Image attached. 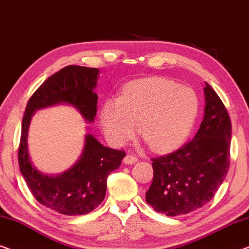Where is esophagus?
<instances>
[{
    "instance_id": "obj_1",
    "label": "esophagus",
    "mask_w": 249,
    "mask_h": 249,
    "mask_svg": "<svg viewBox=\"0 0 249 249\" xmlns=\"http://www.w3.org/2000/svg\"><path fill=\"white\" fill-rule=\"evenodd\" d=\"M136 161H138V158H136L134 155H132V153H127V155L124 157V162L126 164H132L136 162Z\"/></svg>"
}]
</instances>
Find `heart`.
Here are the masks:
<instances>
[{"label": "heart", "mask_w": 249, "mask_h": 249, "mask_svg": "<svg viewBox=\"0 0 249 249\" xmlns=\"http://www.w3.org/2000/svg\"><path fill=\"white\" fill-rule=\"evenodd\" d=\"M198 101L187 87L163 79H146L126 87L121 99L106 101L100 118L104 132L115 144H123L139 132L157 151L177 146L190 133Z\"/></svg>", "instance_id": "1"}]
</instances>
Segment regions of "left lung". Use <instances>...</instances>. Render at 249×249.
I'll return each mask as SVG.
<instances>
[{
  "mask_svg": "<svg viewBox=\"0 0 249 249\" xmlns=\"http://www.w3.org/2000/svg\"><path fill=\"white\" fill-rule=\"evenodd\" d=\"M205 110L193 140L152 158L153 180L145 199L168 216L187 214L211 201L230 166L231 121L218 93L206 83Z\"/></svg>",
  "mask_w": 249,
  "mask_h": 249,
  "instance_id": "1",
  "label": "left lung"
}]
</instances>
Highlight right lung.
Segmentation results:
<instances>
[{
	"label": "right lung",
	"instance_id": "add662e5",
	"mask_svg": "<svg viewBox=\"0 0 249 249\" xmlns=\"http://www.w3.org/2000/svg\"><path fill=\"white\" fill-rule=\"evenodd\" d=\"M98 69L69 65L50 76L28 100L22 118L18 149L20 171L31 194L41 205L64 215L87 214L104 201L107 178L121 166L124 150L104 146L91 134L86 136L81 158L66 173L51 177L35 169L27 148L30 118L35 110L59 103L71 104L85 120L92 122L97 114Z\"/></svg>",
	"mask_w": 249,
	"mask_h": 249
}]
</instances>
